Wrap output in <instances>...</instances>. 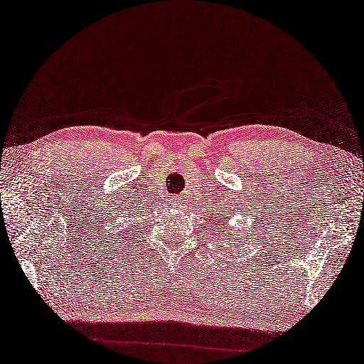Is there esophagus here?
<instances>
[{
  "label": "esophagus",
  "mask_w": 364,
  "mask_h": 364,
  "mask_svg": "<svg viewBox=\"0 0 364 364\" xmlns=\"http://www.w3.org/2000/svg\"><path fill=\"white\" fill-rule=\"evenodd\" d=\"M168 202H172L173 205H180L181 203V197H178V196H173V197H170V200Z\"/></svg>",
  "instance_id": "34e87169"
}]
</instances>
